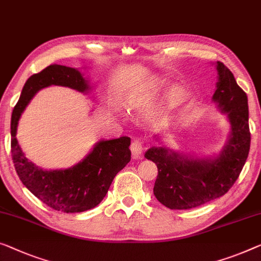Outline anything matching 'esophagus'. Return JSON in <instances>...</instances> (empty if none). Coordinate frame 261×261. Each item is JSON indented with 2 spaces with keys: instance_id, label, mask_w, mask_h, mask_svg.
I'll use <instances>...</instances> for the list:
<instances>
[{
  "instance_id": "34e87169",
  "label": "esophagus",
  "mask_w": 261,
  "mask_h": 261,
  "mask_svg": "<svg viewBox=\"0 0 261 261\" xmlns=\"http://www.w3.org/2000/svg\"><path fill=\"white\" fill-rule=\"evenodd\" d=\"M144 150H145V146H144V143L141 139H135L131 144V152L134 154V157H141L143 154Z\"/></svg>"
}]
</instances>
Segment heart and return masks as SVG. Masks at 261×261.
<instances>
[{
    "label": "heart",
    "instance_id": "b5f03b06",
    "mask_svg": "<svg viewBox=\"0 0 261 261\" xmlns=\"http://www.w3.org/2000/svg\"><path fill=\"white\" fill-rule=\"evenodd\" d=\"M153 88V87H152ZM145 92L144 91H135L125 96V104L129 109H137L142 106Z\"/></svg>",
    "mask_w": 261,
    "mask_h": 261
}]
</instances>
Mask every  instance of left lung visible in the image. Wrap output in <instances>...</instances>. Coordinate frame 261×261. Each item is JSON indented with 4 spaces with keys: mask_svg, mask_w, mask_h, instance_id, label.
<instances>
[{
    "mask_svg": "<svg viewBox=\"0 0 261 261\" xmlns=\"http://www.w3.org/2000/svg\"><path fill=\"white\" fill-rule=\"evenodd\" d=\"M219 82L213 100L227 112L231 138L219 157L188 159L169 153L163 147H152L145 157L155 163L158 176L153 193L158 201L171 210H189L215 200L230 190L246 162L251 145L247 95L237 84L226 65L217 62Z\"/></svg>",
    "mask_w": 261,
    "mask_h": 261,
    "instance_id": "1",
    "label": "left lung"
}]
</instances>
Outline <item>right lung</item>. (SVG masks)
Instances as JSON below:
<instances>
[{
  "instance_id": "right-lung-1",
  "label": "right lung",
  "mask_w": 261,
  "mask_h": 261,
  "mask_svg": "<svg viewBox=\"0 0 261 261\" xmlns=\"http://www.w3.org/2000/svg\"><path fill=\"white\" fill-rule=\"evenodd\" d=\"M62 85L84 92L87 81L79 70L64 65H49L25 82L11 116V157L19 179L45 205L65 213L84 212L98 205L107 196L112 180L131 159V139L120 137L97 143L79 164L67 170L45 171L25 158L16 138L21 114L38 90Z\"/></svg>"
}]
</instances>
